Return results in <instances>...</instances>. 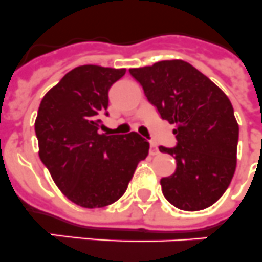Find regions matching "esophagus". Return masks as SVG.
<instances>
[{"instance_id":"obj_1","label":"esophagus","mask_w":262,"mask_h":262,"mask_svg":"<svg viewBox=\"0 0 262 262\" xmlns=\"http://www.w3.org/2000/svg\"><path fill=\"white\" fill-rule=\"evenodd\" d=\"M149 153H150L151 156L158 155V148H157V145H156L155 142H150V148H149Z\"/></svg>"}]
</instances>
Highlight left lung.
<instances>
[{
    "label": "left lung",
    "instance_id": "left-lung-1",
    "mask_svg": "<svg viewBox=\"0 0 262 262\" xmlns=\"http://www.w3.org/2000/svg\"><path fill=\"white\" fill-rule=\"evenodd\" d=\"M129 73L160 117L176 126L174 148L160 146L177 165L160 181L165 199L188 212L213 205L236 170L238 124L229 98L185 61H160Z\"/></svg>",
    "mask_w": 262,
    "mask_h": 262
}]
</instances>
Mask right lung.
I'll return each mask as SVG.
<instances>
[{"label": "right lung", "instance_id": "add662e5", "mask_svg": "<svg viewBox=\"0 0 262 262\" xmlns=\"http://www.w3.org/2000/svg\"><path fill=\"white\" fill-rule=\"evenodd\" d=\"M125 69L74 68L45 94L36 118L39 158L56 185L82 208H102L124 194L149 142L129 135H100L109 116V89Z\"/></svg>", "mask_w": 262, "mask_h": 262}]
</instances>
